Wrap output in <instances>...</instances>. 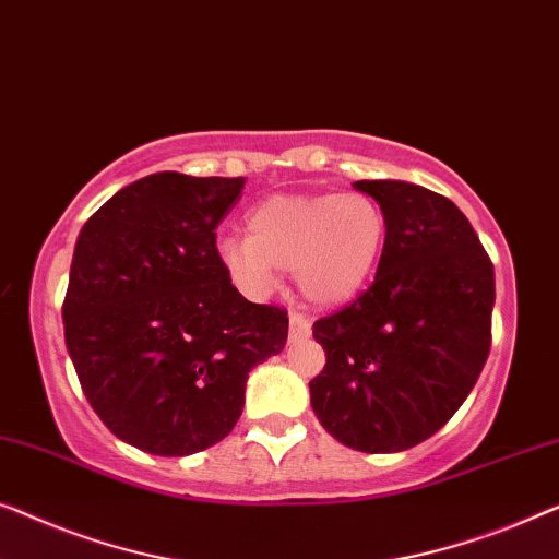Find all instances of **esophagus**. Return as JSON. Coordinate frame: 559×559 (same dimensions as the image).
Masks as SVG:
<instances>
[{
    "mask_svg": "<svg viewBox=\"0 0 559 559\" xmlns=\"http://www.w3.org/2000/svg\"><path fill=\"white\" fill-rule=\"evenodd\" d=\"M310 330H312V325L305 314H299V312L289 314V340H305L307 335H310Z\"/></svg>",
    "mask_w": 559,
    "mask_h": 559,
    "instance_id": "esophagus-1",
    "label": "esophagus"
}]
</instances>
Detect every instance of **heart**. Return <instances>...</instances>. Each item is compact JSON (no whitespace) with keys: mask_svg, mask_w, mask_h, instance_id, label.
Wrapping results in <instances>:
<instances>
[{"mask_svg":"<svg viewBox=\"0 0 559 559\" xmlns=\"http://www.w3.org/2000/svg\"><path fill=\"white\" fill-rule=\"evenodd\" d=\"M247 226L249 237L216 241V257L252 297L270 293L274 274L285 270L312 302H347L370 280L385 245V214L366 193L272 197Z\"/></svg>","mask_w":559,"mask_h":559,"instance_id":"b5f03b06","label":"heart"}]
</instances>
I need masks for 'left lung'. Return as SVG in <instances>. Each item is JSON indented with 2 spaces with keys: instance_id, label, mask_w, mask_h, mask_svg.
Segmentation results:
<instances>
[{
  "instance_id": "1",
  "label": "left lung",
  "mask_w": 559,
  "mask_h": 559,
  "mask_svg": "<svg viewBox=\"0 0 559 559\" xmlns=\"http://www.w3.org/2000/svg\"><path fill=\"white\" fill-rule=\"evenodd\" d=\"M385 214L373 285L320 318L310 403L340 443L406 451L456 414L489 358L495 264L454 201L406 181H355Z\"/></svg>"
}]
</instances>
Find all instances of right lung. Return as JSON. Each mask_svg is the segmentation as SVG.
<instances>
[{
    "label": "right lung",
    "instance_id": "add662e5",
    "mask_svg": "<svg viewBox=\"0 0 559 559\" xmlns=\"http://www.w3.org/2000/svg\"><path fill=\"white\" fill-rule=\"evenodd\" d=\"M245 179L151 174L80 229L62 302L64 345L105 426L156 456L231 433L249 370L287 343V310L239 295L216 226Z\"/></svg>",
    "mask_w": 559,
    "mask_h": 559
}]
</instances>
